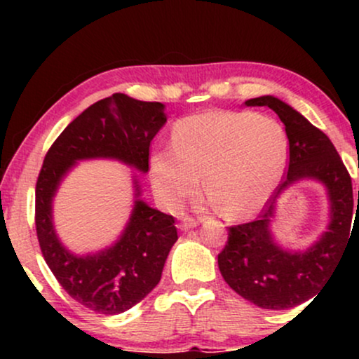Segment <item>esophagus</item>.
Here are the masks:
<instances>
[{
    "mask_svg": "<svg viewBox=\"0 0 359 359\" xmlns=\"http://www.w3.org/2000/svg\"><path fill=\"white\" fill-rule=\"evenodd\" d=\"M197 224H199V219H194V217H191V216H185L180 219V229L196 228Z\"/></svg>",
    "mask_w": 359,
    "mask_h": 359,
    "instance_id": "1",
    "label": "esophagus"
}]
</instances>
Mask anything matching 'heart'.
Listing matches in <instances>:
<instances>
[{
  "mask_svg": "<svg viewBox=\"0 0 359 359\" xmlns=\"http://www.w3.org/2000/svg\"><path fill=\"white\" fill-rule=\"evenodd\" d=\"M287 135L275 118L250 111H205L174 126V145L151 154L154 189L175 209L204 185L226 216L258 211L287 162Z\"/></svg>",
  "mask_w": 359,
  "mask_h": 359,
  "instance_id": "1",
  "label": "heart"
}]
</instances>
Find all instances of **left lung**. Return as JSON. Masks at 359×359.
I'll use <instances>...</instances> for the list:
<instances>
[{"label": "left lung", "instance_id": "obj_1", "mask_svg": "<svg viewBox=\"0 0 359 359\" xmlns=\"http://www.w3.org/2000/svg\"><path fill=\"white\" fill-rule=\"evenodd\" d=\"M245 104L269 106L285 125L288 167L285 177L275 189V197L295 180L317 179L327 187L331 199L327 231L302 253L278 248L271 240L269 224L273 214V197H270L271 203L263 205L257 219L229 228L228 241L217 255L222 278L255 306L280 311L299 306L317 294L343 258L351 238L348 234L353 236L351 175L327 135L283 101L262 96L245 101Z\"/></svg>", "mask_w": 359, "mask_h": 359}]
</instances>
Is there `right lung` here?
Masks as SVG:
<instances>
[{
    "label": "right lung",
    "mask_w": 359,
    "mask_h": 359,
    "mask_svg": "<svg viewBox=\"0 0 359 359\" xmlns=\"http://www.w3.org/2000/svg\"><path fill=\"white\" fill-rule=\"evenodd\" d=\"M162 102L137 101L126 94L94 102L48 148L35 187V228L40 250L60 287L100 314H121L145 299L162 278L177 241L174 216L137 201L125 233L113 248L74 257L57 240L52 197L76 160L108 156L148 170L150 143L165 125ZM140 194V192H138Z\"/></svg>",
    "instance_id": "obj_1"
}]
</instances>
